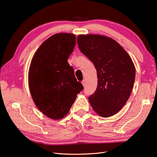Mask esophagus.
<instances>
[{"label": "esophagus", "instance_id": "obj_1", "mask_svg": "<svg viewBox=\"0 0 157 157\" xmlns=\"http://www.w3.org/2000/svg\"><path fill=\"white\" fill-rule=\"evenodd\" d=\"M82 84L84 87L85 86H86V81H85V80H82Z\"/></svg>", "mask_w": 157, "mask_h": 157}]
</instances>
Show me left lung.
Instances as JSON below:
<instances>
[{"label": "left lung", "instance_id": "obj_1", "mask_svg": "<svg viewBox=\"0 0 157 157\" xmlns=\"http://www.w3.org/2000/svg\"><path fill=\"white\" fill-rule=\"evenodd\" d=\"M77 43L97 70V89L88 98L93 109L102 117L115 115L125 105L134 87L136 69L131 58L110 37L80 35Z\"/></svg>", "mask_w": 157, "mask_h": 157}]
</instances>
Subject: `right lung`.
I'll list each match as a JSON object with an SVG mask.
<instances>
[{
	"instance_id": "right-lung-1",
	"label": "right lung",
	"mask_w": 157,
	"mask_h": 157,
	"mask_svg": "<svg viewBox=\"0 0 157 157\" xmlns=\"http://www.w3.org/2000/svg\"><path fill=\"white\" fill-rule=\"evenodd\" d=\"M75 43V35L57 33L40 45L31 60L28 78L33 101L52 119L67 115L84 88L67 62Z\"/></svg>"
}]
</instances>
